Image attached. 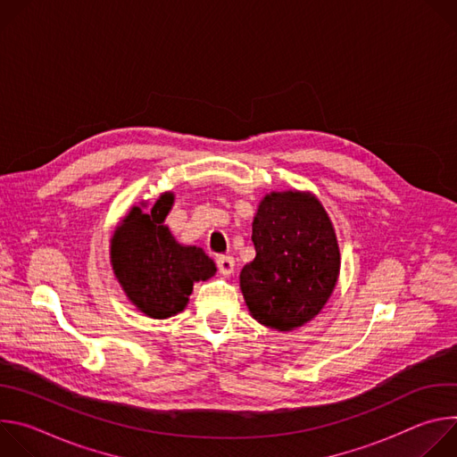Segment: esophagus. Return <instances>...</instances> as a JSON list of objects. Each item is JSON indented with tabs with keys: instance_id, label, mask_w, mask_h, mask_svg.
Masks as SVG:
<instances>
[{
	"instance_id": "obj_1",
	"label": "esophagus",
	"mask_w": 457,
	"mask_h": 457,
	"mask_svg": "<svg viewBox=\"0 0 457 457\" xmlns=\"http://www.w3.org/2000/svg\"><path fill=\"white\" fill-rule=\"evenodd\" d=\"M217 268H219V271L224 277H229L235 271V260H233V256H228V254L219 256L217 258Z\"/></svg>"
}]
</instances>
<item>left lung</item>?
Segmentation results:
<instances>
[{
  "label": "left lung",
  "instance_id": "obj_1",
  "mask_svg": "<svg viewBox=\"0 0 457 457\" xmlns=\"http://www.w3.org/2000/svg\"><path fill=\"white\" fill-rule=\"evenodd\" d=\"M256 256L240 273L251 316L291 331L328 303L340 275V249L328 212L305 191L270 193L253 220Z\"/></svg>",
  "mask_w": 457,
  "mask_h": 457
}]
</instances>
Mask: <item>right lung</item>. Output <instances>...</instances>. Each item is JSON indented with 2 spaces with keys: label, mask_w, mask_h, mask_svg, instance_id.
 <instances>
[{
  "label": "right lung",
  "mask_w": 457,
  "mask_h": 457,
  "mask_svg": "<svg viewBox=\"0 0 457 457\" xmlns=\"http://www.w3.org/2000/svg\"><path fill=\"white\" fill-rule=\"evenodd\" d=\"M173 206L166 191L143 212L134 206L112 237L110 262L128 300L150 318H170L182 311L193 284L217 273L215 262L197 245L179 244L164 219Z\"/></svg>",
  "instance_id": "1"
}]
</instances>
